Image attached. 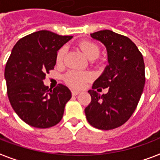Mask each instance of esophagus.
Listing matches in <instances>:
<instances>
[{
    "mask_svg": "<svg viewBox=\"0 0 160 160\" xmlns=\"http://www.w3.org/2000/svg\"><path fill=\"white\" fill-rule=\"evenodd\" d=\"M80 93L79 91H75V90H72V95L73 96H77Z\"/></svg>",
    "mask_w": 160,
    "mask_h": 160,
    "instance_id": "esophagus-1",
    "label": "esophagus"
}]
</instances>
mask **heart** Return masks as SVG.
Wrapping results in <instances>:
<instances>
[{
	"instance_id": "1",
	"label": "heart",
	"mask_w": 160,
	"mask_h": 160,
	"mask_svg": "<svg viewBox=\"0 0 160 160\" xmlns=\"http://www.w3.org/2000/svg\"><path fill=\"white\" fill-rule=\"evenodd\" d=\"M80 50L82 51V52L85 54V56L90 60L97 58L99 55V48L93 42L88 41H84L80 42ZM65 52L66 49L65 47H61L57 53L56 60L57 62H62L63 58H64ZM92 79V74L87 73V72H82V71L78 70H71L68 71L67 74H65L64 80L68 86L73 87V88H82L86 82H88Z\"/></svg>"
}]
</instances>
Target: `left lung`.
<instances>
[{
	"label": "left lung",
	"mask_w": 160,
	"mask_h": 160,
	"mask_svg": "<svg viewBox=\"0 0 160 160\" xmlns=\"http://www.w3.org/2000/svg\"><path fill=\"white\" fill-rule=\"evenodd\" d=\"M103 44L108 65L88 92L92 101L85 108L87 121L99 130H112L128 120L136 110L145 84V65L137 47L128 37L105 29L91 34ZM109 92L101 96V87Z\"/></svg>",
	"instance_id": "8db88e82"
}]
</instances>
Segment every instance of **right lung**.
<instances>
[{
    "label": "right lung",
    "mask_w": 160,
    "mask_h": 160,
    "mask_svg": "<svg viewBox=\"0 0 160 160\" xmlns=\"http://www.w3.org/2000/svg\"><path fill=\"white\" fill-rule=\"evenodd\" d=\"M73 36L40 30L20 39L5 68L8 99L23 121L35 128H49L62 119L71 92L59 84L45 86L46 74L54 68L58 51Z\"/></svg>",
    "instance_id": "add662e5"
}]
</instances>
